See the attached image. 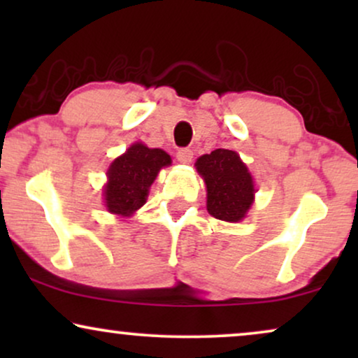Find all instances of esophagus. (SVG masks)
Listing matches in <instances>:
<instances>
[{"mask_svg": "<svg viewBox=\"0 0 358 358\" xmlns=\"http://www.w3.org/2000/svg\"><path fill=\"white\" fill-rule=\"evenodd\" d=\"M178 161L179 163H182V164H189L190 161H192V158H194V151L192 150H189V148H180L179 151H178Z\"/></svg>", "mask_w": 358, "mask_h": 358, "instance_id": "esophagus-1", "label": "esophagus"}]
</instances>
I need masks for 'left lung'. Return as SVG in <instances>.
<instances>
[{"mask_svg": "<svg viewBox=\"0 0 358 358\" xmlns=\"http://www.w3.org/2000/svg\"><path fill=\"white\" fill-rule=\"evenodd\" d=\"M197 173L207 185V210L212 217L236 223L246 217L254 202V180L236 151L218 148L200 156Z\"/></svg>", "mask_w": 358, "mask_h": 358, "instance_id": "1", "label": "left lung"}]
</instances>
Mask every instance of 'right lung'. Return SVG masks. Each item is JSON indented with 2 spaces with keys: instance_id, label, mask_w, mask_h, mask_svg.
I'll use <instances>...</instances> for the list:
<instances>
[{
  "instance_id": "obj_1",
  "label": "right lung",
  "mask_w": 358,
  "mask_h": 358,
  "mask_svg": "<svg viewBox=\"0 0 358 358\" xmlns=\"http://www.w3.org/2000/svg\"><path fill=\"white\" fill-rule=\"evenodd\" d=\"M171 164V156L159 148L136 141L107 169V184L102 194L107 212L131 217L143 207L156 176Z\"/></svg>"
}]
</instances>
